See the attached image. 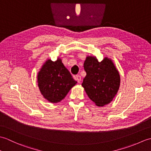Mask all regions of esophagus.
I'll use <instances>...</instances> for the list:
<instances>
[{"instance_id":"1","label":"esophagus","mask_w":151,"mask_h":151,"mask_svg":"<svg viewBox=\"0 0 151 151\" xmlns=\"http://www.w3.org/2000/svg\"><path fill=\"white\" fill-rule=\"evenodd\" d=\"M74 78H75L78 83H80L81 81V75H75V76H74Z\"/></svg>"}]
</instances>
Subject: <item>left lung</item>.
Returning <instances> with one entry per match:
<instances>
[{
    "label": "left lung",
    "instance_id": "1",
    "mask_svg": "<svg viewBox=\"0 0 151 151\" xmlns=\"http://www.w3.org/2000/svg\"><path fill=\"white\" fill-rule=\"evenodd\" d=\"M86 76L82 86L89 98L99 107L113 101L119 89L121 78L111 59L105 57L99 62L96 56H86L84 63Z\"/></svg>",
    "mask_w": 151,
    "mask_h": 151
}]
</instances>
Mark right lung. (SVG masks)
<instances>
[{"mask_svg": "<svg viewBox=\"0 0 151 151\" xmlns=\"http://www.w3.org/2000/svg\"><path fill=\"white\" fill-rule=\"evenodd\" d=\"M37 78L41 95L51 103L63 100L77 83L59 57L55 62L47 59L38 72Z\"/></svg>", "mask_w": 151, "mask_h": 151, "instance_id": "1", "label": "right lung"}]
</instances>
